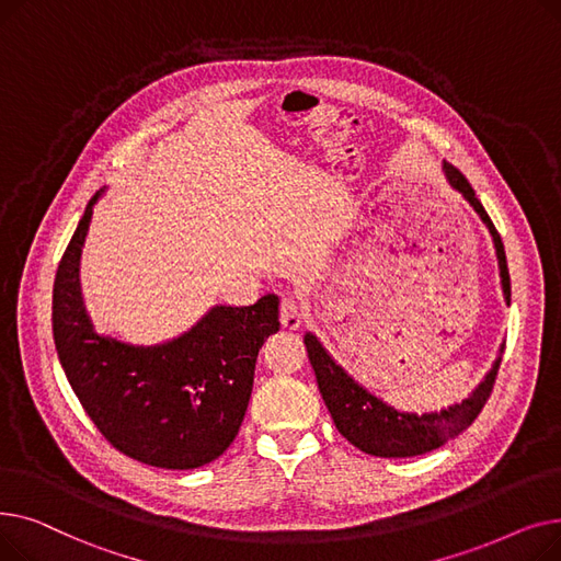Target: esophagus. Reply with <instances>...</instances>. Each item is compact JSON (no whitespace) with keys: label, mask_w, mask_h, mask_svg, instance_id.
<instances>
[{"label":"esophagus","mask_w":561,"mask_h":561,"mask_svg":"<svg viewBox=\"0 0 561 561\" xmlns=\"http://www.w3.org/2000/svg\"><path fill=\"white\" fill-rule=\"evenodd\" d=\"M279 320H282V328L298 330L302 325V309H300V305L293 300V298H284L282 300Z\"/></svg>","instance_id":"34e87169"}]
</instances>
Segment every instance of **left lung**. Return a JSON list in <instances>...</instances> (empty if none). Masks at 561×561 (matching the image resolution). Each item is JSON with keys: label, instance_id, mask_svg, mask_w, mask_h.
Wrapping results in <instances>:
<instances>
[{"label": "left lung", "instance_id": "8db88e82", "mask_svg": "<svg viewBox=\"0 0 561 561\" xmlns=\"http://www.w3.org/2000/svg\"><path fill=\"white\" fill-rule=\"evenodd\" d=\"M444 172H446L448 184L470 206H473V211L480 216V220L491 233L495 259H497V271H500V286H503L505 302L510 305L512 286H510L505 245L500 241V233L495 231L489 214L484 211V206L476 197V191L466 182V176L446 161H444ZM305 345L316 373L320 396L330 409L336 430L350 440L352 446L375 457H416V455L432 453L444 444H448L450 438L459 436L470 423L478 419L482 407L486 404L497 368H500V359H503V350H505V343H503L491 370L484 375V379L468 398L440 411H425V414H416V411L396 409L389 402L377 398L375 393H370L366 387H362L359 381L355 377H350V373L330 355L328 347L320 343V339L313 332L305 334Z\"/></svg>", "mask_w": 561, "mask_h": 561}]
</instances>
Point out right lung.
Returning a JSON list of instances; mask_svg holds the SVG:
<instances>
[{
    "instance_id": "add662e5",
    "label": "right lung",
    "mask_w": 561,
    "mask_h": 561,
    "mask_svg": "<svg viewBox=\"0 0 561 561\" xmlns=\"http://www.w3.org/2000/svg\"><path fill=\"white\" fill-rule=\"evenodd\" d=\"M88 202L58 263L51 330L66 377L85 414L123 455L147 466L188 470L218 459L239 434L263 341L279 330V298L250 307L216 305L195 325L157 345L100 334L81 296Z\"/></svg>"
}]
</instances>
